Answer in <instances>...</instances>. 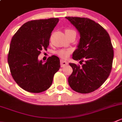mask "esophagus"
<instances>
[{"mask_svg":"<svg viewBox=\"0 0 122 122\" xmlns=\"http://www.w3.org/2000/svg\"><path fill=\"white\" fill-rule=\"evenodd\" d=\"M68 65V62L66 61H64V60L61 59V67H63L65 66H66V65Z\"/></svg>","mask_w":122,"mask_h":122,"instance_id":"esophagus-1","label":"esophagus"}]
</instances>
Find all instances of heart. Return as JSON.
Listing matches in <instances>:
<instances>
[{"label": "heart", "instance_id": "obj_1", "mask_svg": "<svg viewBox=\"0 0 122 122\" xmlns=\"http://www.w3.org/2000/svg\"><path fill=\"white\" fill-rule=\"evenodd\" d=\"M75 32V30L72 29H66L65 30V33H69V32ZM70 53V51L69 50H65V49H61L59 51L57 52V54L59 56H61L62 58H67L69 56Z\"/></svg>", "mask_w": 122, "mask_h": 122}]
</instances>
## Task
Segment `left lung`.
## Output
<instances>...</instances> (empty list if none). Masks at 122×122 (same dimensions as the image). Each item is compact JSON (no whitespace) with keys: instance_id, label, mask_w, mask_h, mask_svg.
<instances>
[{"instance_id":"8db88e82","label":"left lung","mask_w":122,"mask_h":122,"mask_svg":"<svg viewBox=\"0 0 122 122\" xmlns=\"http://www.w3.org/2000/svg\"><path fill=\"white\" fill-rule=\"evenodd\" d=\"M78 30L80 41L72 58L80 61V66L69 63L73 72L69 86L75 92L89 93L106 81L112 67L114 53L107 31L95 21L85 17H65Z\"/></svg>"}]
</instances>
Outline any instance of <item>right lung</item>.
<instances>
[{
  "mask_svg": "<svg viewBox=\"0 0 122 122\" xmlns=\"http://www.w3.org/2000/svg\"><path fill=\"white\" fill-rule=\"evenodd\" d=\"M58 22L59 18L29 21L12 37L7 61L13 79L26 91L41 93L48 89L59 70L60 60L56 56L48 57L45 63L38 60L41 51L47 50L51 33Z\"/></svg>",
  "mask_w": 122,
  "mask_h": 122,
  "instance_id": "right-lung-1",
  "label": "right lung"
}]
</instances>
